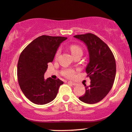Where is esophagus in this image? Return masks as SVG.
I'll list each match as a JSON object with an SVG mask.
<instances>
[{
    "mask_svg": "<svg viewBox=\"0 0 132 132\" xmlns=\"http://www.w3.org/2000/svg\"><path fill=\"white\" fill-rule=\"evenodd\" d=\"M68 83L69 84H71V85H77V84H76V82H71V81H69V82H68Z\"/></svg>",
    "mask_w": 132,
    "mask_h": 132,
    "instance_id": "34e87169",
    "label": "esophagus"
}]
</instances>
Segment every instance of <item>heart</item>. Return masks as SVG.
Here are the masks:
<instances>
[{
	"label": "heart",
	"mask_w": 132,
	"mask_h": 132,
	"mask_svg": "<svg viewBox=\"0 0 132 132\" xmlns=\"http://www.w3.org/2000/svg\"><path fill=\"white\" fill-rule=\"evenodd\" d=\"M69 50H70L73 56H76V55H82V54H83V50H82L81 47L78 45H76V44L71 45L70 47H69ZM60 53H61V51H60V49H58V50H57L56 55H55V58H58L60 55ZM75 71L73 70V69H66L63 71L62 74H63V75L65 76L66 77H68V78H72V77H74V76L75 75Z\"/></svg>",
	"instance_id": "b5f03b06"
}]
</instances>
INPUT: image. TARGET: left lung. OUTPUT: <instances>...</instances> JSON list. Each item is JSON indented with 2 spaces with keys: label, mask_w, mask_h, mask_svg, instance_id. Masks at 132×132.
<instances>
[{
  "label": "left lung",
  "mask_w": 132,
  "mask_h": 132,
  "mask_svg": "<svg viewBox=\"0 0 132 132\" xmlns=\"http://www.w3.org/2000/svg\"><path fill=\"white\" fill-rule=\"evenodd\" d=\"M87 46L89 63L85 72L91 80L85 87V93L79 100L87 104H95L102 100L112 88L116 73V64L112 51L106 43L92 33L76 35Z\"/></svg>",
  "instance_id": "left-lung-1"
}]
</instances>
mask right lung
<instances>
[{
  "mask_svg": "<svg viewBox=\"0 0 132 132\" xmlns=\"http://www.w3.org/2000/svg\"><path fill=\"white\" fill-rule=\"evenodd\" d=\"M67 37L43 35L32 41L21 53L17 77L24 95L34 104H47L56 98L63 82L44 79L48 63L53 61L60 44Z\"/></svg>",
  "mask_w": 132,
  "mask_h": 132,
  "instance_id": "add662e5",
  "label": "right lung"
}]
</instances>
